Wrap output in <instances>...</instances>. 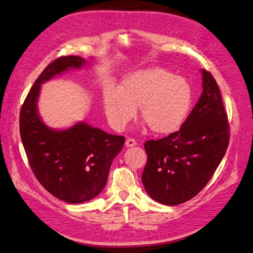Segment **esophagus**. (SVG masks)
<instances>
[{
	"label": "esophagus",
	"mask_w": 253,
	"mask_h": 253,
	"mask_svg": "<svg viewBox=\"0 0 253 253\" xmlns=\"http://www.w3.org/2000/svg\"><path fill=\"white\" fill-rule=\"evenodd\" d=\"M125 145H126V147H134V146H136V140L134 139V138H127L126 139V141H125Z\"/></svg>",
	"instance_id": "1"
}]
</instances>
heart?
Returning <instances> with one entry per match:
<instances>
[{
    "instance_id": "1",
    "label": "heart",
    "mask_w": 253,
    "mask_h": 253,
    "mask_svg": "<svg viewBox=\"0 0 253 253\" xmlns=\"http://www.w3.org/2000/svg\"><path fill=\"white\" fill-rule=\"evenodd\" d=\"M192 103L188 81L166 69L154 67L137 70L124 76L120 89L113 85L103 91V108L108 123L122 131L136 117L153 132L169 134L177 131L187 118Z\"/></svg>"
}]
</instances>
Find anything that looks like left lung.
<instances>
[{"label":"left lung","instance_id":"1","mask_svg":"<svg viewBox=\"0 0 253 253\" xmlns=\"http://www.w3.org/2000/svg\"><path fill=\"white\" fill-rule=\"evenodd\" d=\"M203 93L181 128L145 142L148 161L141 181L156 202L175 206L191 200L213 177L229 142V125L213 75L202 70Z\"/></svg>","mask_w":253,"mask_h":253}]
</instances>
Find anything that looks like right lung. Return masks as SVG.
<instances>
[{"mask_svg":"<svg viewBox=\"0 0 253 253\" xmlns=\"http://www.w3.org/2000/svg\"><path fill=\"white\" fill-rule=\"evenodd\" d=\"M84 64L79 56L60 57L48 64L19 114L20 138L33 173L49 193L69 204L87 202L102 191L112 162L125 142L122 135L108 134L84 122L62 131L51 130L39 118L40 84Z\"/></svg>","mask_w":253,"mask_h":253,"instance_id":"obj_1","label":"right lung"}]
</instances>
